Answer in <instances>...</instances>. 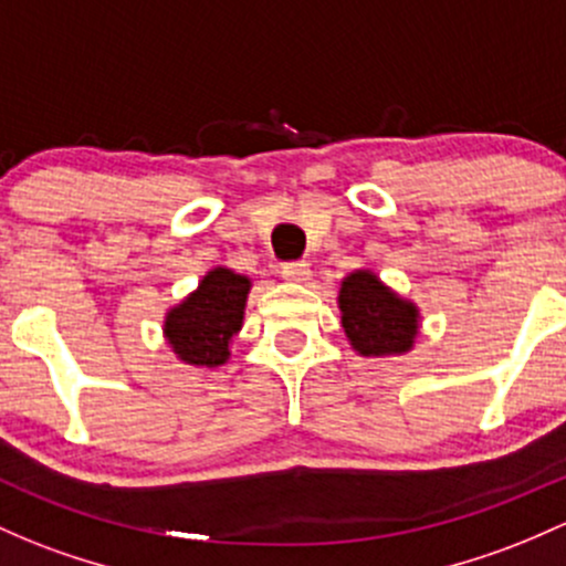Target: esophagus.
Wrapping results in <instances>:
<instances>
[{
	"mask_svg": "<svg viewBox=\"0 0 566 566\" xmlns=\"http://www.w3.org/2000/svg\"><path fill=\"white\" fill-rule=\"evenodd\" d=\"M282 276L287 282H306L312 276V268H308L306 260H293V263H284L282 265Z\"/></svg>",
	"mask_w": 566,
	"mask_h": 566,
	"instance_id": "obj_1",
	"label": "esophagus"
}]
</instances>
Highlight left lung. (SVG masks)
<instances>
[{
    "mask_svg": "<svg viewBox=\"0 0 566 566\" xmlns=\"http://www.w3.org/2000/svg\"><path fill=\"white\" fill-rule=\"evenodd\" d=\"M338 308L349 344L366 358L412 349L418 336V306L398 298L371 271H355L344 279Z\"/></svg>",
    "mask_w": 566,
    "mask_h": 566,
    "instance_id": "left-lung-1",
    "label": "left lung"
}]
</instances>
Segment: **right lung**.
<instances>
[{
  "instance_id": "add662e5",
  "label": "right lung",
  "mask_w": 566,
  "mask_h": 566,
  "mask_svg": "<svg viewBox=\"0 0 566 566\" xmlns=\"http://www.w3.org/2000/svg\"><path fill=\"white\" fill-rule=\"evenodd\" d=\"M252 282L230 268H213L192 295L165 317V338L189 366L213 368L230 358V342L243 323Z\"/></svg>"
}]
</instances>
